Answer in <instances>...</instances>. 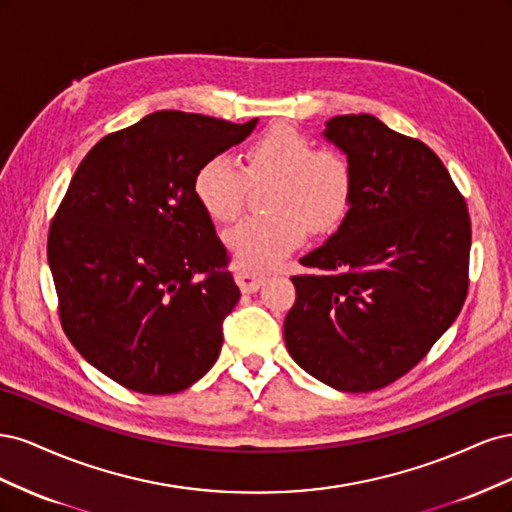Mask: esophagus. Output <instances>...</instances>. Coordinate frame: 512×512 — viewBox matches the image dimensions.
<instances>
[{
	"label": "esophagus",
	"mask_w": 512,
	"mask_h": 512,
	"mask_svg": "<svg viewBox=\"0 0 512 512\" xmlns=\"http://www.w3.org/2000/svg\"><path fill=\"white\" fill-rule=\"evenodd\" d=\"M235 280H237V284L243 292H256L262 284H265V275H258V273L245 271V269H237Z\"/></svg>",
	"instance_id": "esophagus-1"
}]
</instances>
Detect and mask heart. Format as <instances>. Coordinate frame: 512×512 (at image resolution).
I'll list each match as a JSON object with an SVG mask.
<instances>
[{
    "label": "heart",
    "instance_id": "1",
    "mask_svg": "<svg viewBox=\"0 0 512 512\" xmlns=\"http://www.w3.org/2000/svg\"><path fill=\"white\" fill-rule=\"evenodd\" d=\"M252 181L275 179L269 215H250L230 226L224 243L245 271L275 267L307 230H331L352 198V170L342 153L318 145L288 126L271 128L247 147L245 168L228 156H213L198 168L194 192L215 222L235 220Z\"/></svg>",
    "mask_w": 512,
    "mask_h": 512
}]
</instances>
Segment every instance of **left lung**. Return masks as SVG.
Instances as JSON below:
<instances>
[{
  "instance_id": "8db88e82",
  "label": "left lung",
  "mask_w": 512,
  "mask_h": 512,
  "mask_svg": "<svg viewBox=\"0 0 512 512\" xmlns=\"http://www.w3.org/2000/svg\"><path fill=\"white\" fill-rule=\"evenodd\" d=\"M346 153L352 198L337 232L303 256L284 320L290 356L346 393L395 382L459 316L468 294L466 198L425 143L374 115H339L322 132Z\"/></svg>"
}]
</instances>
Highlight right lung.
Returning a JSON list of instances; mask_svg holds the SVG:
<instances>
[{"label":"right lung","instance_id":"1","mask_svg":"<svg viewBox=\"0 0 512 512\" xmlns=\"http://www.w3.org/2000/svg\"><path fill=\"white\" fill-rule=\"evenodd\" d=\"M256 123L151 113L98 141L68 185L46 245L61 327L130 391L179 393L218 361L241 292L194 177Z\"/></svg>","mask_w":512,"mask_h":512}]
</instances>
